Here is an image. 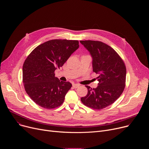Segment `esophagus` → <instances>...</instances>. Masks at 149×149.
<instances>
[{"mask_svg": "<svg viewBox=\"0 0 149 149\" xmlns=\"http://www.w3.org/2000/svg\"><path fill=\"white\" fill-rule=\"evenodd\" d=\"M80 86L79 84H72V87L74 88H78L79 86Z\"/></svg>", "mask_w": 149, "mask_h": 149, "instance_id": "obj_1", "label": "esophagus"}]
</instances>
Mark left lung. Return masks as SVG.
<instances>
[{
	"label": "left lung",
	"instance_id": "obj_1",
	"mask_svg": "<svg viewBox=\"0 0 149 149\" xmlns=\"http://www.w3.org/2000/svg\"><path fill=\"white\" fill-rule=\"evenodd\" d=\"M93 58V71L98 74L95 88L86 86L87 95L81 102L93 109L101 110L114 103L125 86L126 68L123 60L109 45L101 41L80 40Z\"/></svg>",
	"mask_w": 149,
	"mask_h": 149
}]
</instances>
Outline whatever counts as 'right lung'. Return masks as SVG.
<instances>
[{"label":"right lung","instance_id":"add662e5","mask_svg":"<svg viewBox=\"0 0 149 149\" xmlns=\"http://www.w3.org/2000/svg\"><path fill=\"white\" fill-rule=\"evenodd\" d=\"M78 48V40L52 39L38 46L28 56L23 65V83L36 104L52 109L63 102L72 84L60 81L54 72Z\"/></svg>","mask_w":149,"mask_h":149}]
</instances>
